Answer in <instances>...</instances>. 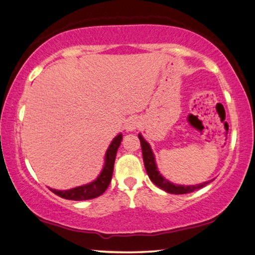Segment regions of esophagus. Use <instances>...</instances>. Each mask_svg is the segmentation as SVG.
<instances>
[{
  "instance_id": "esophagus-1",
  "label": "esophagus",
  "mask_w": 255,
  "mask_h": 255,
  "mask_svg": "<svg viewBox=\"0 0 255 255\" xmlns=\"http://www.w3.org/2000/svg\"><path fill=\"white\" fill-rule=\"evenodd\" d=\"M140 126V120L138 119L137 117H131L127 119L126 121V125H125V127H126V130L128 131H134Z\"/></svg>"
}]
</instances>
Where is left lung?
I'll return each instance as SVG.
<instances>
[{
	"mask_svg": "<svg viewBox=\"0 0 255 255\" xmlns=\"http://www.w3.org/2000/svg\"><path fill=\"white\" fill-rule=\"evenodd\" d=\"M138 138L140 140V146H142L143 161H144V166H145L147 175H149L150 180L153 182L157 187L165 190L166 192L174 193V195H183V193H189V192L195 191V190L203 188L211 182V181L204 182V183L197 184V185H177V184L172 183V182H169L168 180H166V178L159 173L157 165H155L154 154L151 150L150 144L143 138V136L140 134H138Z\"/></svg>",
	"mask_w": 255,
	"mask_h": 255,
	"instance_id": "8db88e82",
	"label": "left lung"
}]
</instances>
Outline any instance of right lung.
<instances>
[{"mask_svg":"<svg viewBox=\"0 0 255 255\" xmlns=\"http://www.w3.org/2000/svg\"><path fill=\"white\" fill-rule=\"evenodd\" d=\"M121 140H123V135L119 134L112 140V143L110 144L108 151L105 153V164L103 167L100 176L96 180L91 182L89 184L81 185V187H77L70 190H55L50 189L55 195L62 197L64 199L68 200H87V199H93L96 197H100L105 192V190L108 189L110 182H111L112 174H113V167H115V160L118 147L120 146Z\"/></svg>","mask_w":255,"mask_h":255,"instance_id":"add662e5","label":"right lung"}]
</instances>
